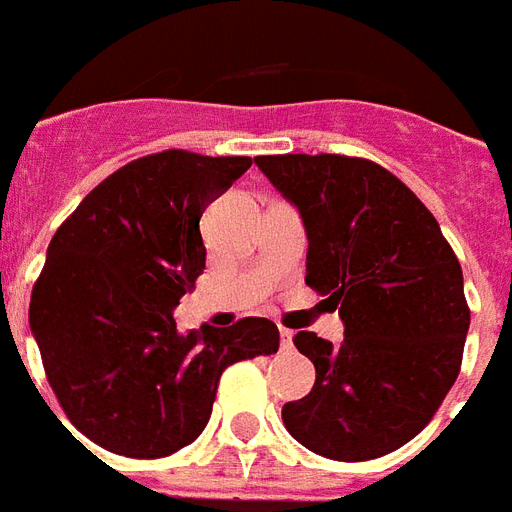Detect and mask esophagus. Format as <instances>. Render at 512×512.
<instances>
[{"mask_svg": "<svg viewBox=\"0 0 512 512\" xmlns=\"http://www.w3.org/2000/svg\"><path fill=\"white\" fill-rule=\"evenodd\" d=\"M280 338H282V349L285 351L293 349V330H288V327H280Z\"/></svg>", "mask_w": 512, "mask_h": 512, "instance_id": "34e87169", "label": "esophagus"}]
</instances>
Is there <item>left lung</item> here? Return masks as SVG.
Listing matches in <instances>:
<instances>
[{
  "mask_svg": "<svg viewBox=\"0 0 512 512\" xmlns=\"http://www.w3.org/2000/svg\"><path fill=\"white\" fill-rule=\"evenodd\" d=\"M256 166L298 208L306 285L343 320L338 346L306 330L293 338L317 378L282 423L330 460L388 455L423 431L460 372V261L418 195L378 163L322 153L259 155Z\"/></svg>",
  "mask_w": 512,
  "mask_h": 512,
  "instance_id": "obj_1",
  "label": "left lung"
}]
</instances>
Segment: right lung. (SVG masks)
<instances>
[{"instance_id":"right-lung-1","label":"right lung","mask_w":512,"mask_h":512,"mask_svg":"<svg viewBox=\"0 0 512 512\" xmlns=\"http://www.w3.org/2000/svg\"><path fill=\"white\" fill-rule=\"evenodd\" d=\"M248 169L245 155H145L94 187L49 243L28 325L65 415L108 452L174 455L206 428L222 372L280 349L264 317L200 333L174 320L206 269L200 216Z\"/></svg>"}]
</instances>
